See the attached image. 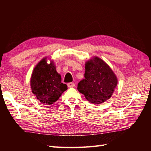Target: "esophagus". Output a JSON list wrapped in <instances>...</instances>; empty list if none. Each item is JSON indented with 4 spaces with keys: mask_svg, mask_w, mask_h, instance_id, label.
I'll return each mask as SVG.
<instances>
[{
    "mask_svg": "<svg viewBox=\"0 0 151 151\" xmlns=\"http://www.w3.org/2000/svg\"><path fill=\"white\" fill-rule=\"evenodd\" d=\"M68 88H73V87L75 86V83H69L67 84Z\"/></svg>",
    "mask_w": 151,
    "mask_h": 151,
    "instance_id": "34e87169",
    "label": "esophagus"
}]
</instances>
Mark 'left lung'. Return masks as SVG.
<instances>
[{
	"mask_svg": "<svg viewBox=\"0 0 151 151\" xmlns=\"http://www.w3.org/2000/svg\"><path fill=\"white\" fill-rule=\"evenodd\" d=\"M85 79L77 89L93 104H101L111 97L118 84L116 76L101 58L94 57L85 64Z\"/></svg>",
	"mask_w": 151,
	"mask_h": 151,
	"instance_id": "obj_1",
	"label": "left lung"
}]
</instances>
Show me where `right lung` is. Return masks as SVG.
<instances>
[{
  "label": "right lung",
  "mask_w": 151,
  "mask_h": 151,
  "mask_svg": "<svg viewBox=\"0 0 151 151\" xmlns=\"http://www.w3.org/2000/svg\"><path fill=\"white\" fill-rule=\"evenodd\" d=\"M61 81V76L57 72L53 61L48 63L47 57H44L32 72L30 80L32 93L42 104H53L67 89V86Z\"/></svg>",
  "instance_id": "right-lung-1"
}]
</instances>
